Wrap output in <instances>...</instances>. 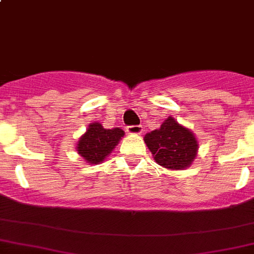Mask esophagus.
<instances>
[{
	"label": "esophagus",
	"mask_w": 254,
	"mask_h": 254,
	"mask_svg": "<svg viewBox=\"0 0 254 254\" xmlns=\"http://www.w3.org/2000/svg\"><path fill=\"white\" fill-rule=\"evenodd\" d=\"M127 134H141L142 127L141 125H130L127 127Z\"/></svg>",
	"instance_id": "obj_1"
}]
</instances>
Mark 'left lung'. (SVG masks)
Returning <instances> with one entry per match:
<instances>
[{"label": "left lung", "mask_w": 254, "mask_h": 254, "mask_svg": "<svg viewBox=\"0 0 254 254\" xmlns=\"http://www.w3.org/2000/svg\"><path fill=\"white\" fill-rule=\"evenodd\" d=\"M145 142L155 161L170 170H182L190 166L197 154V140L191 130L181 127L169 117L160 129L145 135Z\"/></svg>", "instance_id": "obj_1"}]
</instances>
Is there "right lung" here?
Wrapping results in <instances>:
<instances>
[{"label": "right lung", "instance_id": "1", "mask_svg": "<svg viewBox=\"0 0 254 254\" xmlns=\"http://www.w3.org/2000/svg\"><path fill=\"white\" fill-rule=\"evenodd\" d=\"M124 136L119 127L104 129L99 123H92L87 132L78 141L77 151L89 164L102 162Z\"/></svg>", "mask_w": 254, "mask_h": 254}]
</instances>
